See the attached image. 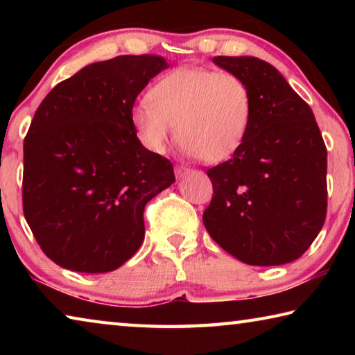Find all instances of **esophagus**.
I'll return each mask as SVG.
<instances>
[{"label": "esophagus", "mask_w": 355, "mask_h": 355, "mask_svg": "<svg viewBox=\"0 0 355 355\" xmlns=\"http://www.w3.org/2000/svg\"><path fill=\"white\" fill-rule=\"evenodd\" d=\"M189 172H191V169H189V167H186V166H177L175 167V173H177L178 178L188 175Z\"/></svg>", "instance_id": "esophagus-1"}]
</instances>
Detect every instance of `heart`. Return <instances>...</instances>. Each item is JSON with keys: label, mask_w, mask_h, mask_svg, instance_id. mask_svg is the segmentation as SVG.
I'll return each instance as SVG.
<instances>
[{"label": "heart", "mask_w": 355, "mask_h": 355, "mask_svg": "<svg viewBox=\"0 0 355 355\" xmlns=\"http://www.w3.org/2000/svg\"><path fill=\"white\" fill-rule=\"evenodd\" d=\"M131 111L141 142L163 153L175 133L184 153L203 163H220L235 155L248 137L254 100L241 76L205 67H180L150 89Z\"/></svg>", "instance_id": "1"}]
</instances>
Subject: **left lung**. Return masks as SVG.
<instances>
[{
	"label": "left lung",
	"mask_w": 355,
	"mask_h": 355,
	"mask_svg": "<svg viewBox=\"0 0 355 355\" xmlns=\"http://www.w3.org/2000/svg\"><path fill=\"white\" fill-rule=\"evenodd\" d=\"M241 76L254 100L243 147L208 169L213 199L203 213L209 235L252 266H279L304 254L327 211V150L310 106L280 71L254 56L213 58Z\"/></svg>",
	"instance_id": "left-lung-1"
}]
</instances>
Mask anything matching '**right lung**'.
Returning a JSON list of instances; mask_svg holds the SVG:
<instances>
[{
    "label": "right lung",
    "mask_w": 355,
    "mask_h": 355,
    "mask_svg": "<svg viewBox=\"0 0 355 355\" xmlns=\"http://www.w3.org/2000/svg\"><path fill=\"white\" fill-rule=\"evenodd\" d=\"M167 67L148 55L89 64L35 111L23 144V213L61 268L110 272L141 248L144 208L175 175L169 159L142 146L131 111Z\"/></svg>",
    "instance_id": "right-lung-1"
}]
</instances>
